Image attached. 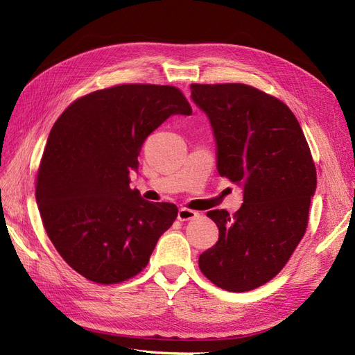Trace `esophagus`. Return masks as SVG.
Segmentation results:
<instances>
[{"instance_id": "obj_1", "label": "esophagus", "mask_w": 355, "mask_h": 355, "mask_svg": "<svg viewBox=\"0 0 355 355\" xmlns=\"http://www.w3.org/2000/svg\"><path fill=\"white\" fill-rule=\"evenodd\" d=\"M177 217L180 221H187V220H193V218L199 217V212L193 211V209H189V208H180Z\"/></svg>"}]
</instances>
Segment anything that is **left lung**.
Wrapping results in <instances>:
<instances>
[{
	"mask_svg": "<svg viewBox=\"0 0 355 355\" xmlns=\"http://www.w3.org/2000/svg\"><path fill=\"white\" fill-rule=\"evenodd\" d=\"M190 89L214 132L218 174L244 190L234 216L207 212L218 241L199 256V268L220 288L250 291L278 275L305 235L315 165L296 116L279 99L241 83Z\"/></svg>",
	"mask_w": 355,
	"mask_h": 355,
	"instance_id": "left-lung-1",
	"label": "left lung"
}]
</instances>
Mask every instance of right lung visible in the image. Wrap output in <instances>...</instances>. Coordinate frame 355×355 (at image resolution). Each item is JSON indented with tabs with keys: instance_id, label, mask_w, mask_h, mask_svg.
<instances>
[{
	"instance_id": "right-lung-1",
	"label": "right lung",
	"mask_w": 355,
	"mask_h": 355,
	"mask_svg": "<svg viewBox=\"0 0 355 355\" xmlns=\"http://www.w3.org/2000/svg\"><path fill=\"white\" fill-rule=\"evenodd\" d=\"M174 114H191L177 87L120 85L78 98L50 130L37 205L52 244L85 278L135 277L177 218L174 204H153L129 187L141 146Z\"/></svg>"
}]
</instances>
